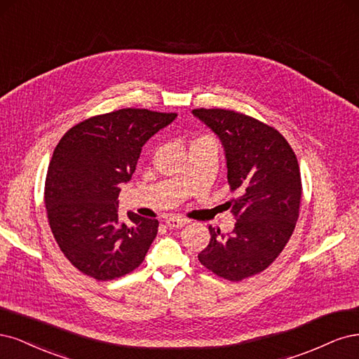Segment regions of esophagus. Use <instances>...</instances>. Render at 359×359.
I'll return each mask as SVG.
<instances>
[{
    "label": "esophagus",
    "instance_id": "esophagus-1",
    "mask_svg": "<svg viewBox=\"0 0 359 359\" xmlns=\"http://www.w3.org/2000/svg\"><path fill=\"white\" fill-rule=\"evenodd\" d=\"M189 221L188 219H183V217H167L165 219V225L168 226V228H182V226H184L187 225Z\"/></svg>",
    "mask_w": 359,
    "mask_h": 359
}]
</instances>
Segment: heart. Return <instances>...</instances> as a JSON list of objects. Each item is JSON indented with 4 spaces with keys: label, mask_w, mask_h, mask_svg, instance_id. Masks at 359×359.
Here are the masks:
<instances>
[{
    "label": "heart",
    "mask_w": 359,
    "mask_h": 359,
    "mask_svg": "<svg viewBox=\"0 0 359 359\" xmlns=\"http://www.w3.org/2000/svg\"><path fill=\"white\" fill-rule=\"evenodd\" d=\"M201 138H210V137H201Z\"/></svg>",
    "instance_id": "obj_1"
}]
</instances>
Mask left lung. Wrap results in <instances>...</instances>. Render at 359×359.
<instances>
[{"mask_svg":"<svg viewBox=\"0 0 359 359\" xmlns=\"http://www.w3.org/2000/svg\"><path fill=\"white\" fill-rule=\"evenodd\" d=\"M196 118L221 138L236 226L210 231L198 253L204 267L231 282L255 276L276 261L291 238L302 203V175L292 147L273 126L225 109H195Z\"/></svg>","mask_w":359,"mask_h":359,"instance_id":"left-lung-1","label":"left lung"}]
</instances>
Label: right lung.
<instances>
[{
	"instance_id": "right-lung-1",
	"label": "right lung",
	"mask_w": 359,
	"mask_h": 359,
	"mask_svg": "<svg viewBox=\"0 0 359 359\" xmlns=\"http://www.w3.org/2000/svg\"><path fill=\"white\" fill-rule=\"evenodd\" d=\"M177 113L121 109L68 130L53 150L44 204L52 234L80 273L106 282L134 271L156 237V219L118 215L121 184L135 171L143 144Z\"/></svg>"
}]
</instances>
